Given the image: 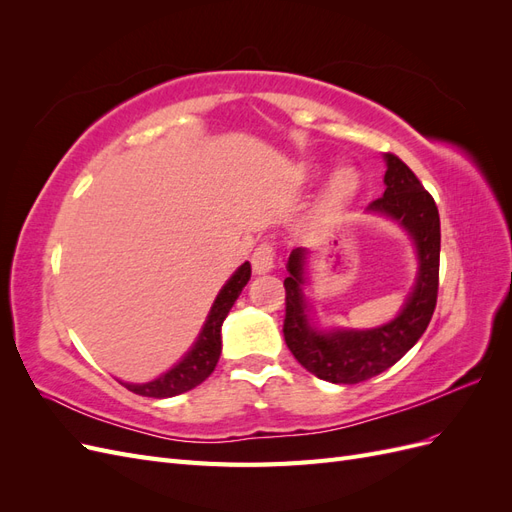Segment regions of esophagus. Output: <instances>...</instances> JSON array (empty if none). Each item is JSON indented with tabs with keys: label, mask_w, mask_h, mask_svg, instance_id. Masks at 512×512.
<instances>
[{
	"label": "esophagus",
	"mask_w": 512,
	"mask_h": 512,
	"mask_svg": "<svg viewBox=\"0 0 512 512\" xmlns=\"http://www.w3.org/2000/svg\"><path fill=\"white\" fill-rule=\"evenodd\" d=\"M252 267L256 273H267L275 267V243L262 241L252 254Z\"/></svg>",
	"instance_id": "esophagus-1"
}]
</instances>
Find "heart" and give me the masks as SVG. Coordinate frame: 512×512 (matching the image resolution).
<instances>
[{"label":"heart","mask_w":512,"mask_h":512,"mask_svg":"<svg viewBox=\"0 0 512 512\" xmlns=\"http://www.w3.org/2000/svg\"><path fill=\"white\" fill-rule=\"evenodd\" d=\"M361 179L352 168H339L331 177V183L327 188V205L329 207H342L359 190Z\"/></svg>","instance_id":"1"}]
</instances>
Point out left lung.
<instances>
[{"label":"left lung","mask_w":512,"mask_h":512,"mask_svg":"<svg viewBox=\"0 0 512 512\" xmlns=\"http://www.w3.org/2000/svg\"><path fill=\"white\" fill-rule=\"evenodd\" d=\"M386 190L367 207L389 215L408 230L416 245V284L395 320L369 331H316L307 318L303 294L307 250L297 247L288 258L284 339L307 371L333 384H356L395 365L427 329L438 301L440 275V215L431 194L412 170L393 153H386Z\"/></svg>","instance_id":"1"}]
</instances>
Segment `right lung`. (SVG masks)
Returning a JSON list of instances; mask_svg holds the SVG:
<instances>
[{"label": "right lung", "instance_id": "1", "mask_svg": "<svg viewBox=\"0 0 512 512\" xmlns=\"http://www.w3.org/2000/svg\"><path fill=\"white\" fill-rule=\"evenodd\" d=\"M250 275H252L250 262H243V265L235 271V275H232L224 284L218 297H215L205 327L200 331L196 344L173 369H168L160 378L145 384L123 382L126 384V389L143 397L162 399V397L181 395L185 391L194 389V386H198L200 382H205L211 376L215 365H218L220 352H222V335H220L222 322L226 320L230 307L239 299L245 284L250 282Z\"/></svg>", "mask_w": 512, "mask_h": 512}]
</instances>
